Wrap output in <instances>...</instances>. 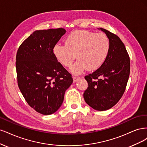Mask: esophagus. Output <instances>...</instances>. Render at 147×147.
Segmentation results:
<instances>
[{
    "mask_svg": "<svg viewBox=\"0 0 147 147\" xmlns=\"http://www.w3.org/2000/svg\"><path fill=\"white\" fill-rule=\"evenodd\" d=\"M79 79H80V77H76V76H74V77H73V82H76Z\"/></svg>",
    "mask_w": 147,
    "mask_h": 147,
    "instance_id": "obj_1",
    "label": "esophagus"
}]
</instances>
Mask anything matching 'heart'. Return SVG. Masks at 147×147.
<instances>
[{"mask_svg":"<svg viewBox=\"0 0 147 147\" xmlns=\"http://www.w3.org/2000/svg\"><path fill=\"white\" fill-rule=\"evenodd\" d=\"M110 50V41L103 33L76 30L65 39V45L56 44L53 53L64 67L69 68L77 57L78 60L71 68L75 74L85 69L94 71L99 68L107 59Z\"/></svg>","mask_w":147,"mask_h":147,"instance_id":"1","label":"heart"}]
</instances>
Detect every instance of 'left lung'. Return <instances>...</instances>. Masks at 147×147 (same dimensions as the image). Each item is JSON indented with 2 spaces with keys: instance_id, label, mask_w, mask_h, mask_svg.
Returning a JSON list of instances; mask_svg holds the SVG:
<instances>
[{
  "instance_id": "left-lung-1",
  "label": "left lung",
  "mask_w": 147,
  "mask_h": 147,
  "mask_svg": "<svg viewBox=\"0 0 147 147\" xmlns=\"http://www.w3.org/2000/svg\"><path fill=\"white\" fill-rule=\"evenodd\" d=\"M110 41V50L104 63L85 76L88 87L84 93L85 101L94 109H109L123 94L130 73V59L125 45L115 34L100 28Z\"/></svg>"
}]
</instances>
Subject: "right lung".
<instances>
[{"label": "right lung", "mask_w": 147, "mask_h": 147, "mask_svg": "<svg viewBox=\"0 0 147 147\" xmlns=\"http://www.w3.org/2000/svg\"><path fill=\"white\" fill-rule=\"evenodd\" d=\"M65 32L63 28L36 30L22 42L16 54L19 88L28 105L42 115L59 109L73 81L53 53Z\"/></svg>", "instance_id": "right-lung-1"}]
</instances>
